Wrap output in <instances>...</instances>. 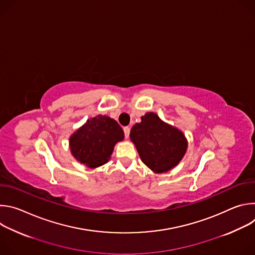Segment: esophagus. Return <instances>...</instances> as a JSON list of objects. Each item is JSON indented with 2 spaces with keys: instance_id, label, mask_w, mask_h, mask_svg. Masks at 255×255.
Returning <instances> with one entry per match:
<instances>
[{
  "instance_id": "obj_1",
  "label": "esophagus",
  "mask_w": 255,
  "mask_h": 255,
  "mask_svg": "<svg viewBox=\"0 0 255 255\" xmlns=\"http://www.w3.org/2000/svg\"><path fill=\"white\" fill-rule=\"evenodd\" d=\"M123 130H124L125 137H126V138H128V137H129V134H130V128H129V127H124V128H123Z\"/></svg>"
}]
</instances>
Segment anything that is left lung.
Segmentation results:
<instances>
[{"label": "left lung", "mask_w": 255, "mask_h": 255, "mask_svg": "<svg viewBox=\"0 0 255 255\" xmlns=\"http://www.w3.org/2000/svg\"><path fill=\"white\" fill-rule=\"evenodd\" d=\"M130 139L142 162L156 173L176 166L188 148L184 133L164 123L155 113L141 117V122L132 127Z\"/></svg>", "instance_id": "8db88e82"}]
</instances>
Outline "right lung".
Here are the masks:
<instances>
[{
	"instance_id": "right-lung-1",
	"label": "right lung",
	"mask_w": 255,
	"mask_h": 255,
	"mask_svg": "<svg viewBox=\"0 0 255 255\" xmlns=\"http://www.w3.org/2000/svg\"><path fill=\"white\" fill-rule=\"evenodd\" d=\"M124 139V131L112 118L98 115L89 119L69 138L71 154L91 168L108 162L115 144Z\"/></svg>"
}]
</instances>
